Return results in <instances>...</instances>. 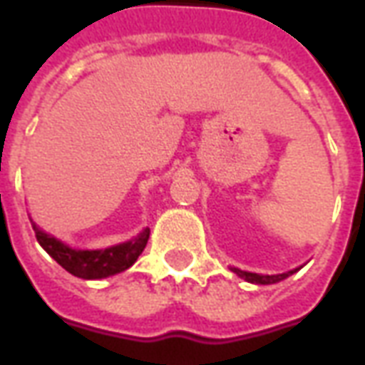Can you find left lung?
I'll list each match as a JSON object with an SVG mask.
<instances>
[{"label":"left lung","mask_w":365,"mask_h":365,"mask_svg":"<svg viewBox=\"0 0 365 365\" xmlns=\"http://www.w3.org/2000/svg\"><path fill=\"white\" fill-rule=\"evenodd\" d=\"M237 275H240L242 279L250 283H262V285H268V283H275V282H282L285 277H289L295 269H291V272H285V274H277V275H260V274H252V272H242V269L238 268H230Z\"/></svg>","instance_id":"obj_1"}]
</instances>
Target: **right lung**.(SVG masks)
Returning <instances> with one entry per match:
<instances>
[{
	"label": "right lung",
	"mask_w": 365,
	"mask_h": 365,
	"mask_svg": "<svg viewBox=\"0 0 365 365\" xmlns=\"http://www.w3.org/2000/svg\"><path fill=\"white\" fill-rule=\"evenodd\" d=\"M33 230H35L38 245L43 246L66 272L82 279H101V277L125 272L135 264L150 237V230L144 229L135 240H128V242L111 246L105 250H74L51 235L43 232L36 225H33Z\"/></svg>",
	"instance_id": "add662e5"
}]
</instances>
